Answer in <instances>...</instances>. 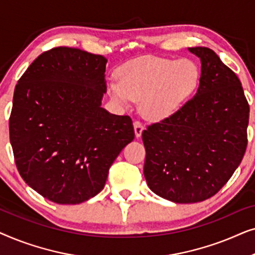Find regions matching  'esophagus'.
<instances>
[{
  "label": "esophagus",
  "instance_id": "obj_1",
  "mask_svg": "<svg viewBox=\"0 0 255 255\" xmlns=\"http://www.w3.org/2000/svg\"><path fill=\"white\" fill-rule=\"evenodd\" d=\"M133 128H134V134L135 137L139 138L144 131V125H142L139 121H134L133 122Z\"/></svg>",
  "mask_w": 255,
  "mask_h": 255
}]
</instances>
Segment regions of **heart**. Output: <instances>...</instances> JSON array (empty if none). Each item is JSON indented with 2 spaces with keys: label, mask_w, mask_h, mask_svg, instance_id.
<instances>
[{
  "label": "heart",
  "mask_w": 255,
  "mask_h": 255,
  "mask_svg": "<svg viewBox=\"0 0 255 255\" xmlns=\"http://www.w3.org/2000/svg\"><path fill=\"white\" fill-rule=\"evenodd\" d=\"M118 79L109 83L111 99L123 107L139 100L142 116L156 122L172 116L194 96L201 69L189 58L141 57L122 66Z\"/></svg>",
  "instance_id": "1"
}]
</instances>
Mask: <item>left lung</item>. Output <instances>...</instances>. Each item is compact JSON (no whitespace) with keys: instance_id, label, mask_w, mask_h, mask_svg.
Masks as SVG:
<instances>
[{"instance_id":"obj_1","label":"left lung","mask_w":255,"mask_h":255,"mask_svg":"<svg viewBox=\"0 0 255 255\" xmlns=\"http://www.w3.org/2000/svg\"><path fill=\"white\" fill-rule=\"evenodd\" d=\"M189 51L202 64L196 95L142 131L146 182L175 203H196L217 194L247 146L250 106L238 76L210 48Z\"/></svg>"}]
</instances>
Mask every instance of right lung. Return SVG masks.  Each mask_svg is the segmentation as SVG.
I'll use <instances>...</instances> for the list:
<instances>
[{
	"mask_svg": "<svg viewBox=\"0 0 255 255\" xmlns=\"http://www.w3.org/2000/svg\"><path fill=\"white\" fill-rule=\"evenodd\" d=\"M107 59L73 47L44 52L20 76L9 120L10 144L23 180L58 204L100 193L132 120L101 107Z\"/></svg>",
	"mask_w": 255,
	"mask_h": 255,
	"instance_id": "1",
	"label": "right lung"
}]
</instances>
